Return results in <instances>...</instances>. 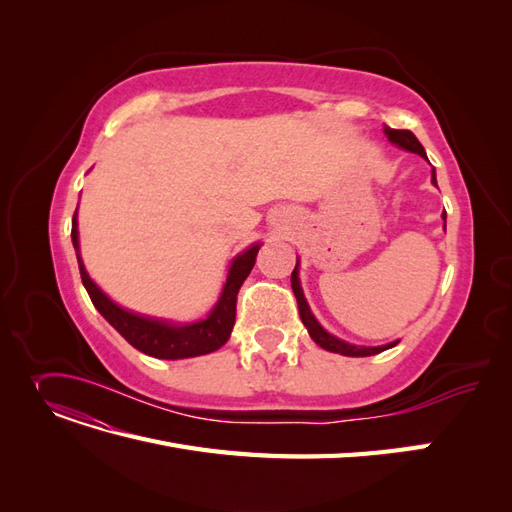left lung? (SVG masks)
<instances>
[{
  "mask_svg": "<svg viewBox=\"0 0 512 512\" xmlns=\"http://www.w3.org/2000/svg\"><path fill=\"white\" fill-rule=\"evenodd\" d=\"M384 134L389 136L391 143H395V145H399V147H404V149H408V151H412V153H418V156H423V158L427 160V153H425L423 145L416 141V136H414L410 130H393V128H389V126H384ZM431 181L436 183V170H431ZM436 185H438V183H436ZM444 220H446V213H444ZM297 269H299V260H297V267H294L292 277H290L292 292H294V297H297V303H299V316H301L303 324L307 327L309 335H312V339H314V342H316L320 348L329 350V352L346 354V356H371V354H378V352H382V350H386V348H393V346L397 344V342H393V344H389V346H378V348H359V346L346 344V342H342V339H337V337L329 335L327 331H324V329L320 327L318 320L312 316V312H309V305H307V301H305V297H303V290H301V284H299V271H297Z\"/></svg>",
  "mask_w": 512,
  "mask_h": 512,
  "instance_id": "obj_1",
  "label": "left lung"
}]
</instances>
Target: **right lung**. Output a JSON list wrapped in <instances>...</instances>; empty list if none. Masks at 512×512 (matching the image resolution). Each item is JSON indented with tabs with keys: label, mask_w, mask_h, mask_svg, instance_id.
I'll return each instance as SVG.
<instances>
[{
	"label": "right lung",
	"mask_w": 512,
	"mask_h": 512,
	"mask_svg": "<svg viewBox=\"0 0 512 512\" xmlns=\"http://www.w3.org/2000/svg\"><path fill=\"white\" fill-rule=\"evenodd\" d=\"M72 243L76 250V258H79L81 280L91 303L96 305V309L106 318V322L111 324V327L126 339L128 344H132L136 350H141L149 356H156V359H188V356L209 354L228 342L230 331L235 327L239 288L243 286L247 275H250V271L254 269L256 254L260 250V245H252L250 250H245L241 256L232 260L222 297L205 320L185 324V327H175V324H166L162 320H151L145 316L126 312V309L115 305L94 282L89 280V275L83 267V260L79 256L76 213L72 218Z\"/></svg>",
	"instance_id": "add662e5"
}]
</instances>
